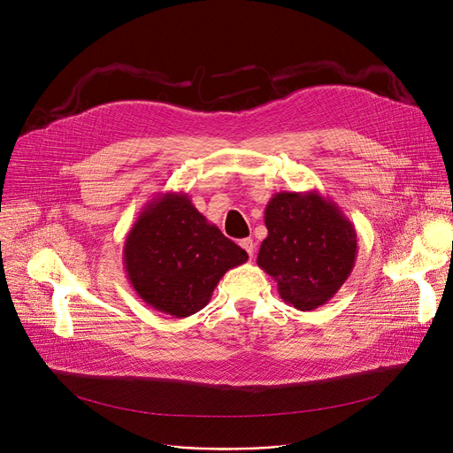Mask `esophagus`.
<instances>
[{
  "label": "esophagus",
  "instance_id": "34e87169",
  "mask_svg": "<svg viewBox=\"0 0 453 453\" xmlns=\"http://www.w3.org/2000/svg\"><path fill=\"white\" fill-rule=\"evenodd\" d=\"M240 245L247 250L249 256L254 254V242H252V238H243V240H240Z\"/></svg>",
  "mask_w": 453,
  "mask_h": 453
}]
</instances>
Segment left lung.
I'll list each match as a JSON object with an SVG mask.
<instances>
[{
  "label": "left lung",
  "instance_id": "8db88e82",
  "mask_svg": "<svg viewBox=\"0 0 453 453\" xmlns=\"http://www.w3.org/2000/svg\"><path fill=\"white\" fill-rule=\"evenodd\" d=\"M267 238L257 252L287 304L308 311L328 303L357 260V231L319 191H280L265 208Z\"/></svg>",
  "mask_w": 453,
  "mask_h": 453
}]
</instances>
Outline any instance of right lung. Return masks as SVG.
Segmentation results:
<instances>
[{
    "label": "right lung",
    "instance_id": "obj_1",
    "mask_svg": "<svg viewBox=\"0 0 453 453\" xmlns=\"http://www.w3.org/2000/svg\"><path fill=\"white\" fill-rule=\"evenodd\" d=\"M247 257L182 191L150 201L123 243L125 273L136 294L177 319L203 310L220 278Z\"/></svg>",
    "mask_w": 453,
    "mask_h": 453
}]
</instances>
